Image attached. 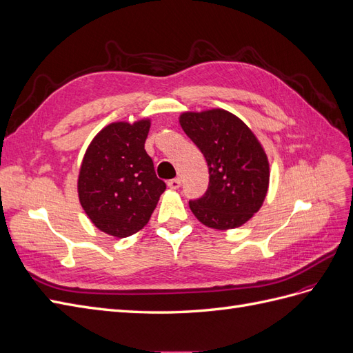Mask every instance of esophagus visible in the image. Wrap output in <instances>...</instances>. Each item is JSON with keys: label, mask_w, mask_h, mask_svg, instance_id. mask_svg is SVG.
Segmentation results:
<instances>
[{"label": "esophagus", "mask_w": 353, "mask_h": 353, "mask_svg": "<svg viewBox=\"0 0 353 353\" xmlns=\"http://www.w3.org/2000/svg\"><path fill=\"white\" fill-rule=\"evenodd\" d=\"M179 185H181V181H179L178 178H174V179H169V181H168V187H169L170 190H178Z\"/></svg>", "instance_id": "34e87169"}]
</instances>
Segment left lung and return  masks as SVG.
<instances>
[{"label":"left lung","instance_id":"left-lung-1","mask_svg":"<svg viewBox=\"0 0 353 353\" xmlns=\"http://www.w3.org/2000/svg\"><path fill=\"white\" fill-rule=\"evenodd\" d=\"M179 122L209 169L208 190L188 201L191 212L215 230L243 225L259 210L268 191L270 165L259 141L225 110L184 113Z\"/></svg>","mask_w":353,"mask_h":353}]
</instances>
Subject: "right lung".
Listing matches in <instances>:
<instances>
[{"mask_svg":"<svg viewBox=\"0 0 353 353\" xmlns=\"http://www.w3.org/2000/svg\"><path fill=\"white\" fill-rule=\"evenodd\" d=\"M148 130V121L112 123L85 153L78 181L81 205L94 225L110 236L123 239L141 230L166 190L144 148Z\"/></svg>","mask_w":353,"mask_h":353,"instance_id":"1","label":"right lung"}]
</instances>
